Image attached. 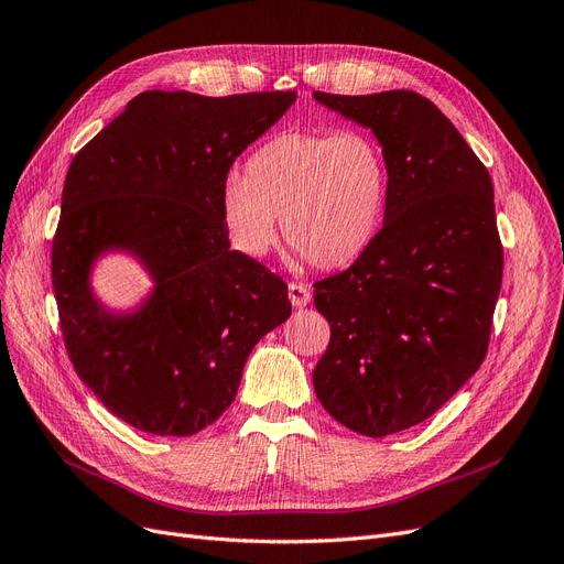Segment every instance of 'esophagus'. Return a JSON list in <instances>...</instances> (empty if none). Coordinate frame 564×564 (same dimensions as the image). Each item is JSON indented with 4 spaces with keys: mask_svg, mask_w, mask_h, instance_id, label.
<instances>
[{
    "mask_svg": "<svg viewBox=\"0 0 564 564\" xmlns=\"http://www.w3.org/2000/svg\"><path fill=\"white\" fill-rule=\"evenodd\" d=\"M288 297H290V302H293V306H297V308H302L311 302L308 288L302 285V283H290L288 285Z\"/></svg>",
    "mask_w": 564,
    "mask_h": 564,
    "instance_id": "1",
    "label": "esophagus"
}]
</instances>
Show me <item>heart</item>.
<instances>
[{"instance_id":"b5f03b06","label":"heart","mask_w":564,"mask_h":564,"mask_svg":"<svg viewBox=\"0 0 564 564\" xmlns=\"http://www.w3.org/2000/svg\"><path fill=\"white\" fill-rule=\"evenodd\" d=\"M390 162L367 130L283 132L248 158L246 176L229 174L220 218L229 246L264 258L283 237L311 264H356L379 239L390 199Z\"/></svg>"}]
</instances>
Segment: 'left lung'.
I'll return each mask as SVG.
<instances>
[{
  "label": "left lung",
  "mask_w": 564,
  "mask_h": 564,
  "mask_svg": "<svg viewBox=\"0 0 564 564\" xmlns=\"http://www.w3.org/2000/svg\"><path fill=\"white\" fill-rule=\"evenodd\" d=\"M314 97L369 128L392 174L379 239L314 283L332 332L314 388L348 430L388 436L427 421L486 358L505 264L492 181L419 93Z\"/></svg>",
  "instance_id": "1"
}]
</instances>
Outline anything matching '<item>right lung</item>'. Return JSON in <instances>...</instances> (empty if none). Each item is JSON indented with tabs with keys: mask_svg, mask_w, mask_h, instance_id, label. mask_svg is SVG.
Returning <instances> with one entry per match:
<instances>
[{
	"mask_svg": "<svg viewBox=\"0 0 564 564\" xmlns=\"http://www.w3.org/2000/svg\"><path fill=\"white\" fill-rule=\"evenodd\" d=\"M295 99L141 93L69 164L51 253L62 337L80 381L137 430L191 436L218 421L250 350L290 318L283 279L229 248L220 193L229 166ZM109 249L154 279L128 315L89 285Z\"/></svg>",
	"mask_w": 564,
	"mask_h": 564,
	"instance_id": "1",
	"label": "right lung"
}]
</instances>
